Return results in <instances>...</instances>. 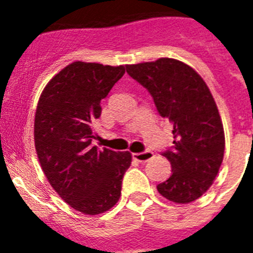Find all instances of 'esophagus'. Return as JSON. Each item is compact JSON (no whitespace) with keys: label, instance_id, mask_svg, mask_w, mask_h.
I'll use <instances>...</instances> for the list:
<instances>
[{"label":"esophagus","instance_id":"esophagus-1","mask_svg":"<svg viewBox=\"0 0 253 253\" xmlns=\"http://www.w3.org/2000/svg\"><path fill=\"white\" fill-rule=\"evenodd\" d=\"M153 157V152L152 151H144L139 152V153H133V158L138 162H147V161L152 160Z\"/></svg>","mask_w":253,"mask_h":253}]
</instances>
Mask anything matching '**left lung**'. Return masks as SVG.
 I'll return each mask as SVG.
<instances>
[{
  "label": "left lung",
  "instance_id": "1",
  "mask_svg": "<svg viewBox=\"0 0 253 253\" xmlns=\"http://www.w3.org/2000/svg\"><path fill=\"white\" fill-rule=\"evenodd\" d=\"M133 80L146 87L157 111L172 124L173 146L162 152L172 175L158 193L177 204L196 200L213 184L224 156V130L207 84L180 60L160 58L126 66Z\"/></svg>",
  "mask_w": 253,
  "mask_h": 253
}]
</instances>
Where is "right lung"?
<instances>
[{"mask_svg":"<svg viewBox=\"0 0 253 253\" xmlns=\"http://www.w3.org/2000/svg\"><path fill=\"white\" fill-rule=\"evenodd\" d=\"M124 66L73 62L51 78L38 102L34 139L49 184L73 209L104 213L122 194L129 152L92 146L100 102L124 76Z\"/></svg>","mask_w":253,"mask_h":253,"instance_id":"right-lung-1","label":"right lung"}]
</instances>
